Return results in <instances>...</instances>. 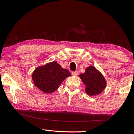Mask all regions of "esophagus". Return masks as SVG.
Listing matches in <instances>:
<instances>
[{
    "instance_id": "1",
    "label": "esophagus",
    "mask_w": 134,
    "mask_h": 134,
    "mask_svg": "<svg viewBox=\"0 0 134 134\" xmlns=\"http://www.w3.org/2000/svg\"><path fill=\"white\" fill-rule=\"evenodd\" d=\"M71 74L72 76H77L78 72L77 71H72V72H71Z\"/></svg>"
}]
</instances>
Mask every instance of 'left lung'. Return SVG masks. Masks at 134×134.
Returning a JSON list of instances; mask_svg holds the SVG:
<instances>
[{"instance_id":"8db88e82","label":"left lung","mask_w":134,"mask_h":134,"mask_svg":"<svg viewBox=\"0 0 134 134\" xmlns=\"http://www.w3.org/2000/svg\"><path fill=\"white\" fill-rule=\"evenodd\" d=\"M79 76L86 85L85 91L89 96L100 94L106 87V81L103 74L92 65L86 68L85 72Z\"/></svg>"}]
</instances>
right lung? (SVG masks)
<instances>
[{"mask_svg": "<svg viewBox=\"0 0 134 134\" xmlns=\"http://www.w3.org/2000/svg\"><path fill=\"white\" fill-rule=\"evenodd\" d=\"M71 76L69 70L57 62L47 63L36 68L32 74L35 86L44 93H51L58 89L65 79Z\"/></svg>", "mask_w": 134, "mask_h": 134, "instance_id": "right-lung-1", "label": "right lung"}]
</instances>
